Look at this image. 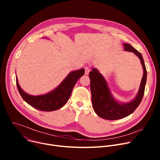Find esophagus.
Masks as SVG:
<instances>
[{
	"label": "esophagus",
	"mask_w": 160,
	"mask_h": 160,
	"mask_svg": "<svg viewBox=\"0 0 160 160\" xmlns=\"http://www.w3.org/2000/svg\"><path fill=\"white\" fill-rule=\"evenodd\" d=\"M85 75H88L90 71V68L88 66H85Z\"/></svg>",
	"instance_id": "1"
}]
</instances>
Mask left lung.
<instances>
[{"instance_id":"left-lung-1","label":"left lung","mask_w":160,"mask_h":160,"mask_svg":"<svg viewBox=\"0 0 160 160\" xmlns=\"http://www.w3.org/2000/svg\"><path fill=\"white\" fill-rule=\"evenodd\" d=\"M123 45L125 51L133 52L139 58L144 70L138 94L132 101L128 103H119L112 97L106 81L99 71L93 68L89 73L93 108L99 117L105 120H119L130 115L139 106L144 94L147 70L142 54L128 43H123Z\"/></svg>"}]
</instances>
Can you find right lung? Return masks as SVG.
Wrapping results in <instances>:
<instances>
[{
  "label": "right lung",
  "mask_w": 160,
  "mask_h": 160,
  "mask_svg": "<svg viewBox=\"0 0 160 160\" xmlns=\"http://www.w3.org/2000/svg\"><path fill=\"white\" fill-rule=\"evenodd\" d=\"M84 73L83 68L70 72L57 88L44 95L31 96L25 92L18 83L17 77L16 85L22 98L31 106L43 111H52L60 109L66 103L75 85Z\"/></svg>",
  "instance_id": "add662e5"
}]
</instances>
